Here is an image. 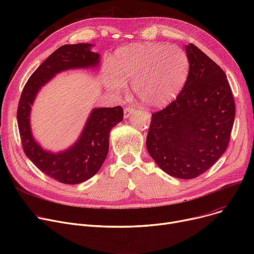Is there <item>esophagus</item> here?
I'll list each match as a JSON object with an SVG mask.
<instances>
[{
	"label": "esophagus",
	"mask_w": 254,
	"mask_h": 254,
	"mask_svg": "<svg viewBox=\"0 0 254 254\" xmlns=\"http://www.w3.org/2000/svg\"><path fill=\"white\" fill-rule=\"evenodd\" d=\"M136 110L132 108V107H127V108L125 109V118H128L130 115H132V113H134Z\"/></svg>",
	"instance_id": "obj_1"
}]
</instances>
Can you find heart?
Returning <instances> with one entry per match:
<instances>
[{"instance_id": "heart-1", "label": "heart", "mask_w": 254, "mask_h": 254, "mask_svg": "<svg viewBox=\"0 0 254 254\" xmlns=\"http://www.w3.org/2000/svg\"><path fill=\"white\" fill-rule=\"evenodd\" d=\"M107 75V86L124 93L132 82L136 97L148 107H162L174 100L183 88L190 72L185 51L161 43L132 44L118 49Z\"/></svg>"}]
</instances>
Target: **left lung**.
<instances>
[{
    "label": "left lung",
    "instance_id": "obj_1",
    "mask_svg": "<svg viewBox=\"0 0 254 254\" xmlns=\"http://www.w3.org/2000/svg\"><path fill=\"white\" fill-rule=\"evenodd\" d=\"M185 51L188 79L176 100L151 115L146 147L167 174L192 179L228 148L236 106L220 66L191 43Z\"/></svg>",
    "mask_w": 254,
    "mask_h": 254
}]
</instances>
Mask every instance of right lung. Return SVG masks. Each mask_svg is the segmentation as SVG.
<instances>
[{
	"mask_svg": "<svg viewBox=\"0 0 254 254\" xmlns=\"http://www.w3.org/2000/svg\"><path fill=\"white\" fill-rule=\"evenodd\" d=\"M91 44H66L58 48L31 75L18 103L17 124L22 148L32 163L47 176L64 184L82 183L95 176L109 150L110 130L124 119L122 106L93 109L78 141L64 151L44 150L33 138L30 111L38 90L56 74L77 68H93L100 63Z\"/></svg>",
	"mask_w": 254,
	"mask_h": 254,
	"instance_id": "1",
	"label": "right lung"
}]
</instances>
